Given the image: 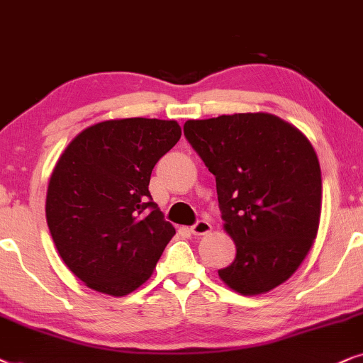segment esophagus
I'll list each match as a JSON object with an SVG mask.
<instances>
[{"mask_svg":"<svg viewBox=\"0 0 363 363\" xmlns=\"http://www.w3.org/2000/svg\"><path fill=\"white\" fill-rule=\"evenodd\" d=\"M212 230V225L207 220H197L194 225L191 227V232L194 235H206Z\"/></svg>","mask_w":363,"mask_h":363,"instance_id":"1","label":"esophagus"}]
</instances>
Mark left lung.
<instances>
[{
	"label": "left lung",
	"mask_w": 363,
	"mask_h": 363,
	"mask_svg": "<svg viewBox=\"0 0 363 363\" xmlns=\"http://www.w3.org/2000/svg\"><path fill=\"white\" fill-rule=\"evenodd\" d=\"M184 136L216 176L224 230L238 249L219 277L242 296L272 291L317 238L322 176L312 144L267 113L191 119Z\"/></svg>",
	"instance_id": "1"
}]
</instances>
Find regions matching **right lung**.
<instances>
[{"label":"right lung","instance_id":"add662e5","mask_svg":"<svg viewBox=\"0 0 363 363\" xmlns=\"http://www.w3.org/2000/svg\"><path fill=\"white\" fill-rule=\"evenodd\" d=\"M181 134L176 121H103L77 134L57 159L48 184V227L67 269L93 291L114 297L136 291L176 234L152 202L149 181Z\"/></svg>","mask_w":363,"mask_h":363}]
</instances>
